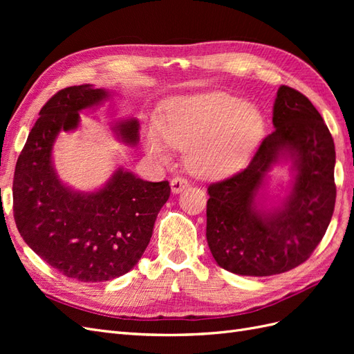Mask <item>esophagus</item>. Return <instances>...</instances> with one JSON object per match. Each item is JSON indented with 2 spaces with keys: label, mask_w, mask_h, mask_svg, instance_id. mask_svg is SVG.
Here are the masks:
<instances>
[{
  "label": "esophagus",
  "mask_w": 354,
  "mask_h": 354,
  "mask_svg": "<svg viewBox=\"0 0 354 354\" xmlns=\"http://www.w3.org/2000/svg\"><path fill=\"white\" fill-rule=\"evenodd\" d=\"M186 187H189V181L185 177H174L171 180V190H173V194H180Z\"/></svg>",
  "instance_id": "obj_1"
}]
</instances>
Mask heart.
Masks as SVG:
<instances>
[{"instance_id":"obj_1","label":"heart","mask_w":354,"mask_h":354,"mask_svg":"<svg viewBox=\"0 0 354 354\" xmlns=\"http://www.w3.org/2000/svg\"><path fill=\"white\" fill-rule=\"evenodd\" d=\"M263 131L259 109L232 94L214 91L171 102L162 120L149 125L146 151L167 162L173 147L187 149L192 173L220 177L243 165Z\"/></svg>"}]
</instances>
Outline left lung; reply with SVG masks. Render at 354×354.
<instances>
[{"label": "left lung", "mask_w": 354, "mask_h": 354, "mask_svg": "<svg viewBox=\"0 0 354 354\" xmlns=\"http://www.w3.org/2000/svg\"><path fill=\"white\" fill-rule=\"evenodd\" d=\"M273 125L248 167L208 187L211 254L224 270L242 276L279 274L304 263L334 214L335 146L324 118L304 94L281 85ZM281 158L293 162L292 190L281 207L264 210L256 196Z\"/></svg>", "instance_id": "obj_1"}]
</instances>
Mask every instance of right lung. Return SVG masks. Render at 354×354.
<instances>
[{
  "instance_id": "add662e5",
  "label": "right lung",
  "mask_w": 354,
  "mask_h": 354,
  "mask_svg": "<svg viewBox=\"0 0 354 354\" xmlns=\"http://www.w3.org/2000/svg\"><path fill=\"white\" fill-rule=\"evenodd\" d=\"M111 95L90 84L63 88L42 106L20 152L13 180V212L20 236L56 270L81 282H104L130 272L151 242L168 181H145L118 168L102 189L75 192L51 160L60 131L75 130L80 112ZM131 118L112 128L124 143H138Z\"/></svg>"
}]
</instances>
